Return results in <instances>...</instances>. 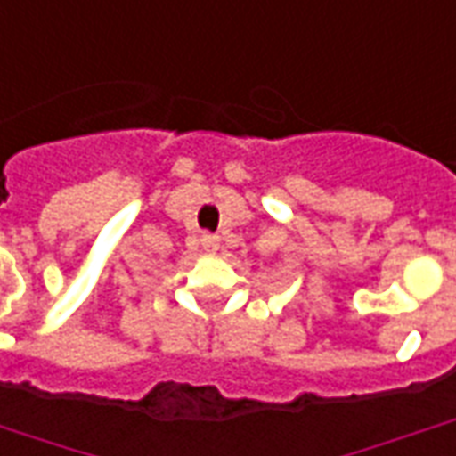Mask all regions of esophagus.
Instances as JSON below:
<instances>
[{"label": "esophagus", "mask_w": 456, "mask_h": 456, "mask_svg": "<svg viewBox=\"0 0 456 456\" xmlns=\"http://www.w3.org/2000/svg\"><path fill=\"white\" fill-rule=\"evenodd\" d=\"M200 244H202V248H205L208 254H217L219 237H215V234H202V237H200Z\"/></svg>", "instance_id": "34e87169"}]
</instances>
